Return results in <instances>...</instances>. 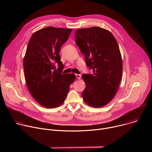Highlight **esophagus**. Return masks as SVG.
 <instances>
[{"mask_svg":"<svg viewBox=\"0 0 152 152\" xmlns=\"http://www.w3.org/2000/svg\"><path fill=\"white\" fill-rule=\"evenodd\" d=\"M75 76H76V77L77 79H80V77H81V75H79V74H76Z\"/></svg>","mask_w":152,"mask_h":152,"instance_id":"obj_1","label":"esophagus"}]
</instances>
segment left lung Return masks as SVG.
I'll return each instance as SVG.
<instances>
[{
    "instance_id": "obj_1",
    "label": "left lung",
    "mask_w": 152,
    "mask_h": 152,
    "mask_svg": "<svg viewBox=\"0 0 152 152\" xmlns=\"http://www.w3.org/2000/svg\"><path fill=\"white\" fill-rule=\"evenodd\" d=\"M75 42L83 53L86 66L93 74H83V100L100 107L114 97L120 83L123 64L118 43L113 35L100 27L77 29Z\"/></svg>"
}]
</instances>
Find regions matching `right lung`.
I'll list each match as a JSON object with an SVG mask.
<instances>
[{
    "label": "right lung",
    "mask_w": 152,
    "mask_h": 152,
    "mask_svg": "<svg viewBox=\"0 0 152 152\" xmlns=\"http://www.w3.org/2000/svg\"><path fill=\"white\" fill-rule=\"evenodd\" d=\"M72 31L48 27L34 33L28 42L23 60L26 82L32 97L46 107L61 104L75 80L74 74H62L59 54Z\"/></svg>",
    "instance_id": "right-lung-1"
}]
</instances>
